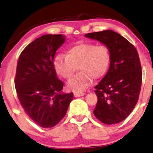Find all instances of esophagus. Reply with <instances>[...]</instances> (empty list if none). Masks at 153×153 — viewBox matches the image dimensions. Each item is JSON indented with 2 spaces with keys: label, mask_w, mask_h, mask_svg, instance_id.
I'll return each mask as SVG.
<instances>
[{
  "label": "esophagus",
  "mask_w": 153,
  "mask_h": 153,
  "mask_svg": "<svg viewBox=\"0 0 153 153\" xmlns=\"http://www.w3.org/2000/svg\"><path fill=\"white\" fill-rule=\"evenodd\" d=\"M85 93H83V92H74V97H81V96H83L84 95Z\"/></svg>",
  "instance_id": "34e87169"
}]
</instances>
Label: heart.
Returning <instances> with one entry per match:
<instances>
[{
  "mask_svg": "<svg viewBox=\"0 0 153 153\" xmlns=\"http://www.w3.org/2000/svg\"><path fill=\"white\" fill-rule=\"evenodd\" d=\"M111 54L105 45L79 43L69 48L67 54L58 53L53 60L54 68L60 76L70 79L78 67L80 72L68 82V86L76 92L82 91L107 72Z\"/></svg>",
  "mask_w": 153,
  "mask_h": 153,
  "instance_id": "b5f03b06",
  "label": "heart"
}]
</instances>
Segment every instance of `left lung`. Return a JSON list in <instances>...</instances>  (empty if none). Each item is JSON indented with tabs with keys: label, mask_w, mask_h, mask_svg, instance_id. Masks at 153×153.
<instances>
[{
	"label": "left lung",
	"mask_w": 153,
	"mask_h": 153,
	"mask_svg": "<svg viewBox=\"0 0 153 153\" xmlns=\"http://www.w3.org/2000/svg\"><path fill=\"white\" fill-rule=\"evenodd\" d=\"M85 37L103 43L111 54L108 72L95 87L97 102L93 114L104 124L118 123L127 118L139 100L142 71L137 50L114 30L89 33Z\"/></svg>",
	"instance_id": "obj_1"
}]
</instances>
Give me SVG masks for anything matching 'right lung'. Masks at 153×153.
I'll return each mask as SVG.
<instances>
[{
  "instance_id": "right-lung-1",
  "label": "right lung",
  "mask_w": 153,
  "mask_h": 153,
  "mask_svg": "<svg viewBox=\"0 0 153 153\" xmlns=\"http://www.w3.org/2000/svg\"><path fill=\"white\" fill-rule=\"evenodd\" d=\"M65 41L62 35H45L23 50L16 66L15 88L26 114L39 126L49 128L65 116L73 93H62L53 58Z\"/></svg>"
}]
</instances>
